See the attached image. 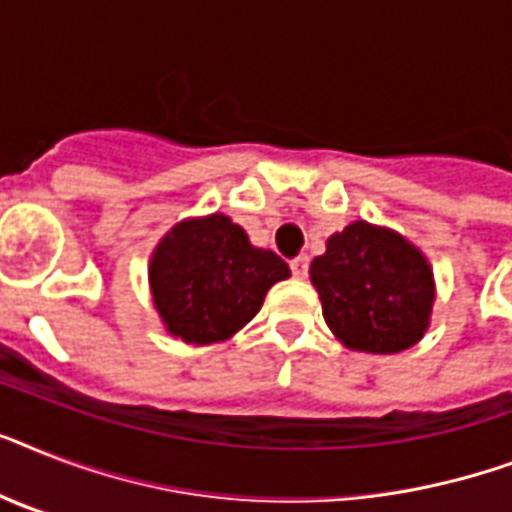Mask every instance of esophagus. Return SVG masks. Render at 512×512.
I'll list each match as a JSON object with an SVG mask.
<instances>
[{
    "label": "esophagus",
    "mask_w": 512,
    "mask_h": 512,
    "mask_svg": "<svg viewBox=\"0 0 512 512\" xmlns=\"http://www.w3.org/2000/svg\"><path fill=\"white\" fill-rule=\"evenodd\" d=\"M289 268H292V276H295V279H305V276H308V257H295V260L289 263Z\"/></svg>",
    "instance_id": "1"
}]
</instances>
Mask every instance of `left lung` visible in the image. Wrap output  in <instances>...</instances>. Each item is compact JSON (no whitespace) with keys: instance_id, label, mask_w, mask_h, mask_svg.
Wrapping results in <instances>:
<instances>
[{"instance_id":"1","label":"left lung","mask_w":512,"mask_h":512,"mask_svg":"<svg viewBox=\"0 0 512 512\" xmlns=\"http://www.w3.org/2000/svg\"><path fill=\"white\" fill-rule=\"evenodd\" d=\"M321 313L350 350L398 353L420 342L433 308V271L398 233L358 220L329 236L311 263Z\"/></svg>"}]
</instances>
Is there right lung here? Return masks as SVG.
<instances>
[{
  "label": "right lung",
  "instance_id": "add662e5",
  "mask_svg": "<svg viewBox=\"0 0 512 512\" xmlns=\"http://www.w3.org/2000/svg\"><path fill=\"white\" fill-rule=\"evenodd\" d=\"M151 292L172 335L193 345L228 340L287 279L276 252L249 244L231 217L209 215L175 225L151 260Z\"/></svg>",
  "mask_w": 512,
  "mask_h": 512
}]
</instances>
